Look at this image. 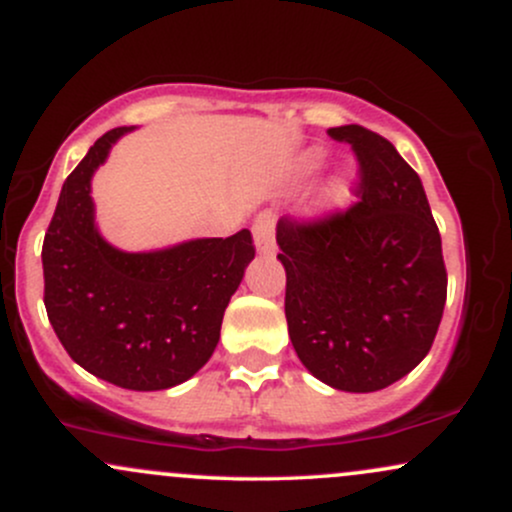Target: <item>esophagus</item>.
I'll return each instance as SVG.
<instances>
[{
	"mask_svg": "<svg viewBox=\"0 0 512 512\" xmlns=\"http://www.w3.org/2000/svg\"><path fill=\"white\" fill-rule=\"evenodd\" d=\"M274 214L272 211H262L252 223V238H255V248L260 255H272L274 252Z\"/></svg>",
	"mask_w": 512,
	"mask_h": 512,
	"instance_id": "esophagus-1",
	"label": "esophagus"
}]
</instances>
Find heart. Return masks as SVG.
<instances>
[{"instance_id": "heart-1", "label": "heart", "mask_w": 512, "mask_h": 512, "mask_svg": "<svg viewBox=\"0 0 512 512\" xmlns=\"http://www.w3.org/2000/svg\"><path fill=\"white\" fill-rule=\"evenodd\" d=\"M317 161H320V158L310 156L308 166H310V168L317 166ZM349 197H351V182H349V178H346V175H334V178L327 180L325 187H322V192H320V207H325V209L342 207V204H344Z\"/></svg>"}]
</instances>
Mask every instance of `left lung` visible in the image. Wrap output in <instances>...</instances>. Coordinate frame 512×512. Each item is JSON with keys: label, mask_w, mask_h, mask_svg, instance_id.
I'll use <instances>...</instances> for the list:
<instances>
[{"label": "left lung", "mask_w": 512, "mask_h": 512, "mask_svg": "<svg viewBox=\"0 0 512 512\" xmlns=\"http://www.w3.org/2000/svg\"><path fill=\"white\" fill-rule=\"evenodd\" d=\"M358 161L354 207L276 223L298 358L334 390L375 392L424 361L445 296L440 233L416 170L361 125L327 129Z\"/></svg>", "instance_id": "left-lung-1"}]
</instances>
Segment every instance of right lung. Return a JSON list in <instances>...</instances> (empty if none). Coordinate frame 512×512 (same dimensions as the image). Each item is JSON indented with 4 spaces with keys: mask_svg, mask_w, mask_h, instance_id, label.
Listing matches in <instances>:
<instances>
[{
    "mask_svg": "<svg viewBox=\"0 0 512 512\" xmlns=\"http://www.w3.org/2000/svg\"><path fill=\"white\" fill-rule=\"evenodd\" d=\"M105 132L64 180L43 243L45 310L72 361L125 390H168L214 354L226 305L255 257L248 228L122 252L96 228L91 178L122 134Z\"/></svg>",
    "mask_w": 512,
    "mask_h": 512,
    "instance_id": "right-lung-1",
    "label": "right lung"
}]
</instances>
